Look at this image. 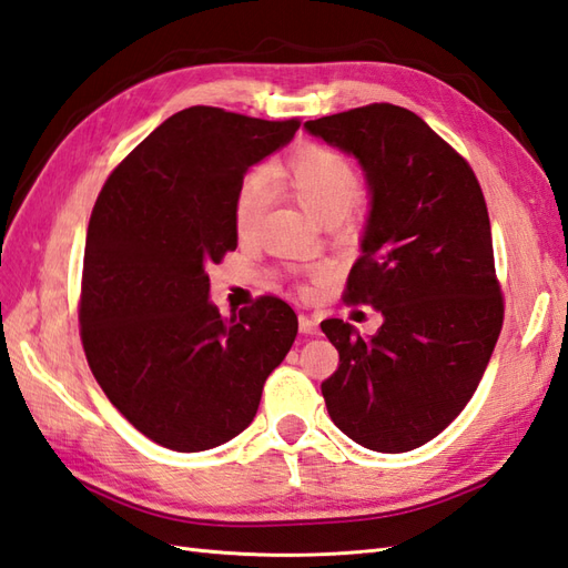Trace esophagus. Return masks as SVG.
<instances>
[{
  "label": "esophagus",
  "mask_w": 568,
  "mask_h": 568,
  "mask_svg": "<svg viewBox=\"0 0 568 568\" xmlns=\"http://www.w3.org/2000/svg\"><path fill=\"white\" fill-rule=\"evenodd\" d=\"M300 332L302 334H320V320L312 314H300Z\"/></svg>",
  "instance_id": "34e87169"
}]
</instances>
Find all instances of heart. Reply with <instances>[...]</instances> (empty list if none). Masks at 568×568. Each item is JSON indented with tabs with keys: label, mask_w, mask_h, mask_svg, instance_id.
<instances>
[{
	"label": "heart",
	"mask_w": 568,
	"mask_h": 568,
	"mask_svg": "<svg viewBox=\"0 0 568 568\" xmlns=\"http://www.w3.org/2000/svg\"><path fill=\"white\" fill-rule=\"evenodd\" d=\"M268 179L322 222L344 217L361 193V176L348 156L324 144H305L287 162L275 164L268 176L256 171L244 179L234 203V224L242 236L252 234L266 213Z\"/></svg>",
	"instance_id": "b5f03b06"
}]
</instances>
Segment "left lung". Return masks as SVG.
<instances>
[{"label": "left lung", "instance_id": "8db88e82", "mask_svg": "<svg viewBox=\"0 0 568 568\" xmlns=\"http://www.w3.org/2000/svg\"><path fill=\"white\" fill-rule=\"evenodd\" d=\"M305 130L363 171L371 207L346 300L382 314L373 336L322 322L338 351L322 382L328 416L367 450L408 453L459 416L498 341L489 210L469 164L402 105H363Z\"/></svg>", "mask_w": 568, "mask_h": 568}]
</instances>
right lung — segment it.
Segmentation results:
<instances>
[{
    "label": "right lung",
    "instance_id": "add662e5",
    "mask_svg": "<svg viewBox=\"0 0 568 568\" xmlns=\"http://www.w3.org/2000/svg\"><path fill=\"white\" fill-rule=\"evenodd\" d=\"M297 128V118L193 105L152 130L99 193L79 305L84 353L118 412L169 450L203 453L240 435L297 336L278 297L224 320L207 275L236 248L246 171Z\"/></svg>",
    "mask_w": 568,
    "mask_h": 568
}]
</instances>
